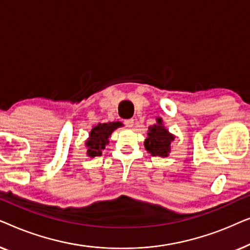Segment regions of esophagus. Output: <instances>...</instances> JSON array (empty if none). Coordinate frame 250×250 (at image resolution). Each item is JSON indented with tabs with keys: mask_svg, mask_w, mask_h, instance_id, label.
Returning a JSON list of instances; mask_svg holds the SVG:
<instances>
[{
	"mask_svg": "<svg viewBox=\"0 0 250 250\" xmlns=\"http://www.w3.org/2000/svg\"><path fill=\"white\" fill-rule=\"evenodd\" d=\"M124 123H125L126 127H133V125H134V119H133V118L126 119Z\"/></svg>",
	"mask_w": 250,
	"mask_h": 250,
	"instance_id": "esophagus-1",
	"label": "esophagus"
}]
</instances>
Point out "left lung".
<instances>
[{
  "instance_id": "left-lung-1",
  "label": "left lung",
  "mask_w": 250,
  "mask_h": 250,
  "mask_svg": "<svg viewBox=\"0 0 250 250\" xmlns=\"http://www.w3.org/2000/svg\"><path fill=\"white\" fill-rule=\"evenodd\" d=\"M174 141V135L164 127L162 119H157V124L149 127L148 138L146 139L145 146L146 151L152 156L166 157L170 150V143Z\"/></svg>"
}]
</instances>
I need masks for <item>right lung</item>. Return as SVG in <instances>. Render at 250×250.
I'll return each instance as SVG.
<instances>
[{
  "label": "right lung",
  "instance_id": "obj_1",
  "mask_svg": "<svg viewBox=\"0 0 250 250\" xmlns=\"http://www.w3.org/2000/svg\"><path fill=\"white\" fill-rule=\"evenodd\" d=\"M122 126L119 122L105 123V124H98L92 128L90 138L86 141L87 155L90 157H97L101 155V151L105 148V145L109 142L108 139L116 128Z\"/></svg>",
  "mask_w": 250,
  "mask_h": 250
}]
</instances>
